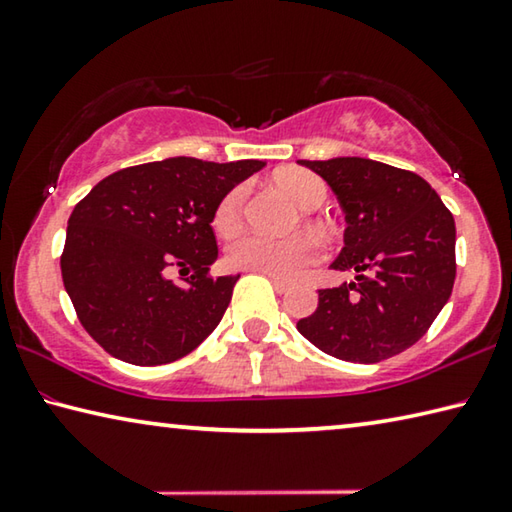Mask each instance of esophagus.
<instances>
[{
  "label": "esophagus",
  "instance_id": "1",
  "mask_svg": "<svg viewBox=\"0 0 512 512\" xmlns=\"http://www.w3.org/2000/svg\"><path fill=\"white\" fill-rule=\"evenodd\" d=\"M271 282H273V287H275L277 293H287L291 289V282L280 280V277H271Z\"/></svg>",
  "mask_w": 512,
  "mask_h": 512
}]
</instances>
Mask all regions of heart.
<instances>
[{
    "instance_id": "obj_1",
    "label": "heart",
    "mask_w": 512,
    "mask_h": 512,
    "mask_svg": "<svg viewBox=\"0 0 512 512\" xmlns=\"http://www.w3.org/2000/svg\"><path fill=\"white\" fill-rule=\"evenodd\" d=\"M275 183L284 189L302 210H318L323 205L327 189L323 180L311 171L289 169L275 176ZM246 210V187H232L225 194L214 212V228L219 235H232L241 228ZM320 257L318 241L311 235H291V237H268L262 232H246L228 246V262L244 271L262 273L268 277L291 280L298 277L305 268L316 264Z\"/></svg>"
}]
</instances>
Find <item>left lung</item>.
<instances>
[{
    "mask_svg": "<svg viewBox=\"0 0 512 512\" xmlns=\"http://www.w3.org/2000/svg\"><path fill=\"white\" fill-rule=\"evenodd\" d=\"M339 198L348 228L332 262L354 282L320 289L298 332L329 357L377 363L418 343L456 277L454 216L418 173L368 158L298 160Z\"/></svg>",
    "mask_w": 512,
    "mask_h": 512,
    "instance_id": "left-lung-1",
    "label": "left lung"
}]
</instances>
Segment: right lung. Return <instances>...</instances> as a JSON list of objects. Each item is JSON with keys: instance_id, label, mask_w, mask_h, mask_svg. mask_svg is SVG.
<instances>
[{"instance_id": "right-lung-1", "label": "right lung", "mask_w": 512, "mask_h": 512, "mask_svg": "<svg viewBox=\"0 0 512 512\" xmlns=\"http://www.w3.org/2000/svg\"><path fill=\"white\" fill-rule=\"evenodd\" d=\"M262 160L167 158L115 171L74 207L60 271L81 325L133 366L196 350L221 323L239 275L212 277L221 198ZM181 273L185 285L168 275Z\"/></svg>"}]
</instances>
